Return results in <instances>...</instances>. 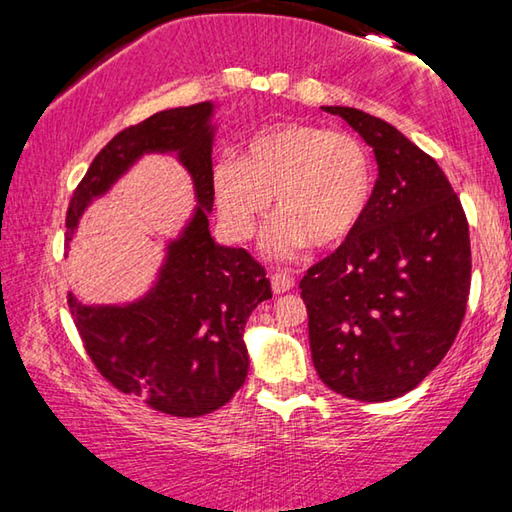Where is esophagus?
<instances>
[{"instance_id":"obj_1","label":"esophagus","mask_w":512,"mask_h":512,"mask_svg":"<svg viewBox=\"0 0 512 512\" xmlns=\"http://www.w3.org/2000/svg\"><path fill=\"white\" fill-rule=\"evenodd\" d=\"M271 284H273V291L275 293H287L293 287H296V277L289 275L287 271L284 273H273L271 275Z\"/></svg>"}]
</instances>
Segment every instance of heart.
I'll use <instances>...</instances> for the list:
<instances>
[{"instance_id": "heart-1", "label": "heart", "mask_w": 512, "mask_h": 512, "mask_svg": "<svg viewBox=\"0 0 512 512\" xmlns=\"http://www.w3.org/2000/svg\"><path fill=\"white\" fill-rule=\"evenodd\" d=\"M375 169L366 146L350 133L314 124L268 126L239 158L212 167V194L225 230L244 241L268 210L280 214L264 248L289 259L311 244L329 248L348 239L366 216Z\"/></svg>"}]
</instances>
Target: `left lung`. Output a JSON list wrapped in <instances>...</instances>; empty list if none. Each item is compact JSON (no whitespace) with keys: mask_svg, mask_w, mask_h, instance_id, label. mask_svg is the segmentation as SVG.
<instances>
[{"mask_svg":"<svg viewBox=\"0 0 512 512\" xmlns=\"http://www.w3.org/2000/svg\"><path fill=\"white\" fill-rule=\"evenodd\" d=\"M343 117L377 160L359 228L302 277L318 377L359 402L413 391L461 327L472 277L470 230L443 169L395 126L348 106Z\"/></svg>","mask_w":512,"mask_h":512,"instance_id":"obj_1","label":"left lung"}]
</instances>
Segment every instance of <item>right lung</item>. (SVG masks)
I'll use <instances>...</instances> for the list:
<instances>
[{"label":"right lung","instance_id":"obj_1","mask_svg":"<svg viewBox=\"0 0 512 512\" xmlns=\"http://www.w3.org/2000/svg\"><path fill=\"white\" fill-rule=\"evenodd\" d=\"M216 103L155 112L112 137L92 160L67 210V250L88 207L112 192L144 155H173L194 187V210L140 298L69 311L85 350L112 386L144 397L155 411L198 418L232 400L248 377L246 320L273 298L264 266L210 232Z\"/></svg>","mask_w":512,"mask_h":512}]
</instances>
